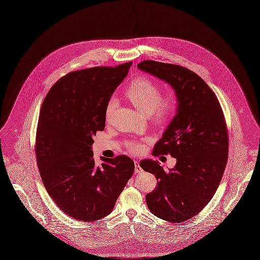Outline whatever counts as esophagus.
Masks as SVG:
<instances>
[{
  "mask_svg": "<svg viewBox=\"0 0 260 260\" xmlns=\"http://www.w3.org/2000/svg\"><path fill=\"white\" fill-rule=\"evenodd\" d=\"M135 172L136 173H140L142 172V169L140 166V162L139 161H135Z\"/></svg>",
  "mask_w": 260,
  "mask_h": 260,
  "instance_id": "esophagus-1",
  "label": "esophagus"
}]
</instances>
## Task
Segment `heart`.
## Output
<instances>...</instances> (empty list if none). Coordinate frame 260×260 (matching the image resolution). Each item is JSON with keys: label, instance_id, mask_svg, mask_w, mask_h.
<instances>
[{"label": "heart", "instance_id": "obj_1", "mask_svg": "<svg viewBox=\"0 0 260 260\" xmlns=\"http://www.w3.org/2000/svg\"><path fill=\"white\" fill-rule=\"evenodd\" d=\"M125 97L142 114L148 116L155 125L166 124L172 120L178 112L179 101L175 93L168 92L162 95V88L157 82L146 76H140L133 81L124 91ZM117 102L110 99L105 110V118L111 119ZM126 149L132 153H140L144 143L131 140L125 143Z\"/></svg>", "mask_w": 260, "mask_h": 260}]
</instances>
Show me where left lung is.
<instances>
[{
	"instance_id": "8db88e82",
	"label": "left lung",
	"mask_w": 260,
	"mask_h": 260,
	"mask_svg": "<svg viewBox=\"0 0 260 260\" xmlns=\"http://www.w3.org/2000/svg\"><path fill=\"white\" fill-rule=\"evenodd\" d=\"M139 68L169 83L179 101L152 154H170L177 162L165 171L151 160L140 167L155 175L156 188L146 194L149 211L169 222L190 220L208 205L222 177L229 153V133L220 102L195 72L175 64L143 60Z\"/></svg>"
}]
</instances>
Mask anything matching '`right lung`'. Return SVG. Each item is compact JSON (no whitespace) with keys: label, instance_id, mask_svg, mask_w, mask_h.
<instances>
[{"label":"right lung","instance_id":"add662e5","mask_svg":"<svg viewBox=\"0 0 260 260\" xmlns=\"http://www.w3.org/2000/svg\"><path fill=\"white\" fill-rule=\"evenodd\" d=\"M132 62L72 71L41 105L36 157L43 185L61 211L83 221L109 215L135 170L125 155L93 158V137L105 128V110Z\"/></svg>","mask_w":260,"mask_h":260}]
</instances>
